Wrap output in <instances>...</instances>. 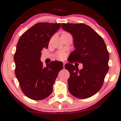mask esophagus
I'll return each mask as SVG.
<instances>
[{"mask_svg":"<svg viewBox=\"0 0 121 121\" xmlns=\"http://www.w3.org/2000/svg\"><path fill=\"white\" fill-rule=\"evenodd\" d=\"M63 68H64V65L65 64V62H63Z\"/></svg>","mask_w":121,"mask_h":121,"instance_id":"esophagus-1","label":"esophagus"}]
</instances>
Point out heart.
<instances>
[{
  "label": "heart",
  "instance_id": "b5f03b06",
  "mask_svg": "<svg viewBox=\"0 0 121 121\" xmlns=\"http://www.w3.org/2000/svg\"><path fill=\"white\" fill-rule=\"evenodd\" d=\"M65 57V53L62 51H59L56 54V58L58 60H63Z\"/></svg>",
  "mask_w": 121,
  "mask_h": 121
}]
</instances>
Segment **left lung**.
Returning a JSON list of instances; mask_svg holds the SVG:
<instances>
[{"label":"left lung","instance_id":"left-lung-1","mask_svg":"<svg viewBox=\"0 0 121 121\" xmlns=\"http://www.w3.org/2000/svg\"><path fill=\"white\" fill-rule=\"evenodd\" d=\"M62 28L73 37L75 51L71 53L70 63L66 64L70 73L68 80L70 93L77 98H89L100 90L108 70L109 53L102 38L91 27L84 24H62Z\"/></svg>","mask_w":121,"mask_h":121}]
</instances>
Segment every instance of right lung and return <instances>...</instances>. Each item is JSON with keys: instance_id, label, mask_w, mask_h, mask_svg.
I'll return each mask as SVG.
<instances>
[{"instance_id": "obj_1", "label": "right lung", "mask_w": 121, "mask_h": 121, "mask_svg": "<svg viewBox=\"0 0 121 121\" xmlns=\"http://www.w3.org/2000/svg\"><path fill=\"white\" fill-rule=\"evenodd\" d=\"M59 23L39 22L20 37L14 54L15 73L21 90L29 98L41 100L48 97L63 63L52 61L43 67L41 51L47 48L52 36L60 27Z\"/></svg>"}]
</instances>
